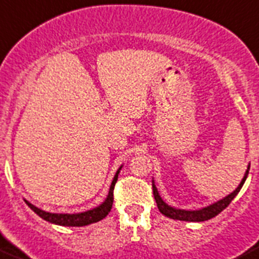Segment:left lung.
Here are the masks:
<instances>
[{"label": "left lung", "mask_w": 259, "mask_h": 259, "mask_svg": "<svg viewBox=\"0 0 259 259\" xmlns=\"http://www.w3.org/2000/svg\"><path fill=\"white\" fill-rule=\"evenodd\" d=\"M248 172H249V167L248 170L245 171V175H244L243 180L241 183L239 184V187L234 190L231 194H229L228 197H225L224 199L219 200V202L213 203L211 206L206 207V208H202V209H198V211H185V209H178V208H174V207L168 206L166 204L165 202L162 200V198L159 197L158 192H157V188L154 187V184H152V188H153V195H154V199H156L157 203V207H158L159 212L165 216L170 217V219L174 220H180V221H192V222H200V221H207V220L212 219V217L217 216L220 212L224 211L226 207L229 206L231 203V200L236 197L239 192H240L241 187L243 184L245 183V179L248 176Z\"/></svg>", "instance_id": "8db88e82"}]
</instances>
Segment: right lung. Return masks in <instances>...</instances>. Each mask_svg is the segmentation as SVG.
<instances>
[{
	"instance_id": "add662e5",
	"label": "right lung",
	"mask_w": 259,
	"mask_h": 259,
	"mask_svg": "<svg viewBox=\"0 0 259 259\" xmlns=\"http://www.w3.org/2000/svg\"><path fill=\"white\" fill-rule=\"evenodd\" d=\"M121 167L118 168L117 172H116L115 178H113L112 183H111L110 192H108L107 198H106L105 202L101 204V206L96 207L93 209H89V211L81 212V213H50V212H46L39 209L38 207L33 206L31 203H29L28 200H25V203L30 207V209L35 212L39 217H42L46 221L51 222V224L61 225V226H85V225L94 224V222L101 221L102 219H105L108 214V212L112 208L113 203V188H115L116 181H117L118 172H120Z\"/></svg>"
}]
</instances>
